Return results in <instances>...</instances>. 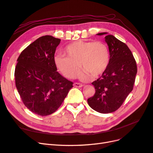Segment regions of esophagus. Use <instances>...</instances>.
<instances>
[{"label":"esophagus","instance_id":"34e87169","mask_svg":"<svg viewBox=\"0 0 153 153\" xmlns=\"http://www.w3.org/2000/svg\"><path fill=\"white\" fill-rule=\"evenodd\" d=\"M84 86V85L81 83H78V82H74V86L75 87H82Z\"/></svg>","mask_w":153,"mask_h":153}]
</instances>
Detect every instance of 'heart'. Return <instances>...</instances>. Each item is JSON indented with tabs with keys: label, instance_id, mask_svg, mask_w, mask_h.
Listing matches in <instances>:
<instances>
[{
	"label": "heart",
	"instance_id": "heart-1",
	"mask_svg": "<svg viewBox=\"0 0 153 153\" xmlns=\"http://www.w3.org/2000/svg\"><path fill=\"white\" fill-rule=\"evenodd\" d=\"M63 54H58L54 61L58 71L71 79L78 76L80 67L83 70L81 74L82 79L90 74L93 77L100 76L110 61L109 48L101 41H76L67 46Z\"/></svg>",
	"mask_w": 153,
	"mask_h": 153
}]
</instances>
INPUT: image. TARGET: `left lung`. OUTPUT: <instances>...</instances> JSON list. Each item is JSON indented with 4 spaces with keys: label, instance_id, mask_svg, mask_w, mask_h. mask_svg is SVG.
<instances>
[{
    "label": "left lung",
    "instance_id": "obj_1",
    "mask_svg": "<svg viewBox=\"0 0 153 153\" xmlns=\"http://www.w3.org/2000/svg\"><path fill=\"white\" fill-rule=\"evenodd\" d=\"M105 34L107 33L97 35ZM105 41L109 46V64L101 77L91 83L95 93L88 99L90 107L102 114L114 112L121 107L133 90L137 72L135 60L126 44L112 35H107Z\"/></svg>",
    "mask_w": 153,
    "mask_h": 153
}]
</instances>
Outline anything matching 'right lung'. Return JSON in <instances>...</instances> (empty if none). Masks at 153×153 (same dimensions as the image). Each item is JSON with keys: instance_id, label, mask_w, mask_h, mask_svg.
<instances>
[{"instance_id": "obj_1", "label": "right lung", "mask_w": 153, "mask_h": 153, "mask_svg": "<svg viewBox=\"0 0 153 153\" xmlns=\"http://www.w3.org/2000/svg\"><path fill=\"white\" fill-rule=\"evenodd\" d=\"M60 39L39 37L19 55L14 72L16 87L28 109L39 116L53 114L62 105L73 82L57 72L55 53Z\"/></svg>"}]
</instances>
